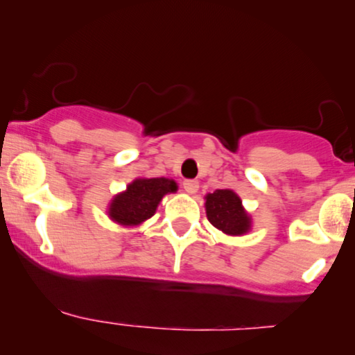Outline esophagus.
<instances>
[{
	"label": "esophagus",
	"instance_id": "esophagus-1",
	"mask_svg": "<svg viewBox=\"0 0 355 355\" xmlns=\"http://www.w3.org/2000/svg\"><path fill=\"white\" fill-rule=\"evenodd\" d=\"M198 187H200V183H198L197 180H185V182H183V189H185L187 193H190V195L197 193Z\"/></svg>",
	"mask_w": 355,
	"mask_h": 355
}]
</instances>
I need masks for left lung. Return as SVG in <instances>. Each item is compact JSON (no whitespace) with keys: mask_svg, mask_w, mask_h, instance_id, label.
I'll return each instance as SVG.
<instances>
[{"mask_svg":"<svg viewBox=\"0 0 355 355\" xmlns=\"http://www.w3.org/2000/svg\"><path fill=\"white\" fill-rule=\"evenodd\" d=\"M207 218L215 229L227 235H243L250 230L252 218L248 217L242 200L234 190H215L205 197Z\"/></svg>","mask_w":355,"mask_h":355,"instance_id":"obj_1","label":"left lung"}]
</instances>
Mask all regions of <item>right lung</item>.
Instances as JSON below:
<instances>
[{
    "mask_svg": "<svg viewBox=\"0 0 355 355\" xmlns=\"http://www.w3.org/2000/svg\"><path fill=\"white\" fill-rule=\"evenodd\" d=\"M177 189V183L170 178H137L113 197L108 207L110 218L125 227L140 225L155 215L162 198Z\"/></svg>",
    "mask_w": 355,
    "mask_h": 355,
    "instance_id": "add662e5",
    "label": "right lung"
}]
</instances>
